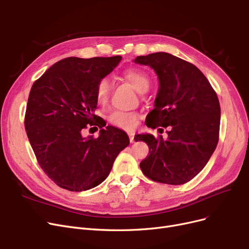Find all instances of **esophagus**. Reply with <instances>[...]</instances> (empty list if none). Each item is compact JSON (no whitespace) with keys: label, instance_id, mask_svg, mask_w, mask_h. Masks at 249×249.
<instances>
[{"label":"esophagus","instance_id":"34e87169","mask_svg":"<svg viewBox=\"0 0 249 249\" xmlns=\"http://www.w3.org/2000/svg\"><path fill=\"white\" fill-rule=\"evenodd\" d=\"M128 136H129V140H130V142L133 143V142H134V135H133V134H129Z\"/></svg>","mask_w":249,"mask_h":249}]
</instances>
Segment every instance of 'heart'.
<instances>
[{
  "mask_svg": "<svg viewBox=\"0 0 249 249\" xmlns=\"http://www.w3.org/2000/svg\"><path fill=\"white\" fill-rule=\"evenodd\" d=\"M126 80L131 84L136 90L139 93H145L148 90L150 86V80L148 75L140 70H128L123 73ZM111 91V83L108 77H102L101 80L97 83L96 86V99L100 105H105L110 97ZM109 122L114 125L124 130H132L134 129L139 122V115L135 112H126V111H113L109 117Z\"/></svg>",
  "mask_w": 249,
  "mask_h": 249,
  "instance_id": "1",
  "label": "heart"
}]
</instances>
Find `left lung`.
Instances as JSON below:
<instances>
[{
  "label": "left lung",
  "instance_id": "obj_1",
  "mask_svg": "<svg viewBox=\"0 0 249 249\" xmlns=\"http://www.w3.org/2000/svg\"><path fill=\"white\" fill-rule=\"evenodd\" d=\"M134 62L149 65L160 80L147 127L171 126L165 140L151 134L134 137L149 147L141 171L162 184H186L202 171L217 146L221 111L216 91L197 67L166 52L137 56Z\"/></svg>",
  "mask_w": 249,
  "mask_h": 249
}]
</instances>
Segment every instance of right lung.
Wrapping results in <instances>:
<instances>
[{"label":"right lung","mask_w":249,"mask_h":249,"mask_svg":"<svg viewBox=\"0 0 249 249\" xmlns=\"http://www.w3.org/2000/svg\"><path fill=\"white\" fill-rule=\"evenodd\" d=\"M112 57H67L34 82L25 114V129L37 161L55 184L71 192L100 185L129 138L113 126L99 137H83L84 129L99 124L96 86L120 62ZM97 128V127H96Z\"/></svg>","instance_id":"1"}]
</instances>
